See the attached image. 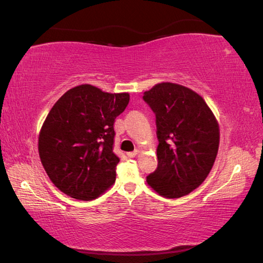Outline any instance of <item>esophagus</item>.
<instances>
[{"mask_svg": "<svg viewBox=\"0 0 263 263\" xmlns=\"http://www.w3.org/2000/svg\"><path fill=\"white\" fill-rule=\"evenodd\" d=\"M138 154V151L136 149V151H133V152H128V153H126V155L128 158H135L136 155Z\"/></svg>", "mask_w": 263, "mask_h": 263, "instance_id": "esophagus-1", "label": "esophagus"}]
</instances>
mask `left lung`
Listing matches in <instances>:
<instances>
[{
	"label": "left lung",
	"mask_w": 263,
	"mask_h": 263,
	"mask_svg": "<svg viewBox=\"0 0 263 263\" xmlns=\"http://www.w3.org/2000/svg\"><path fill=\"white\" fill-rule=\"evenodd\" d=\"M142 99L155 114L158 168L147 183L159 195L179 198L198 188L219 147V125L205 101L181 84L158 83Z\"/></svg>",
	"instance_id": "1"
}]
</instances>
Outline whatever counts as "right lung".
<instances>
[{
	"mask_svg": "<svg viewBox=\"0 0 263 263\" xmlns=\"http://www.w3.org/2000/svg\"><path fill=\"white\" fill-rule=\"evenodd\" d=\"M128 101V92L110 94L81 84L55 102L39 133L38 151L62 193L90 201L115 183L119 158L114 153V123Z\"/></svg>",
	"mask_w": 263,
	"mask_h": 263,
	"instance_id": "right-lung-1",
	"label": "right lung"
}]
</instances>
